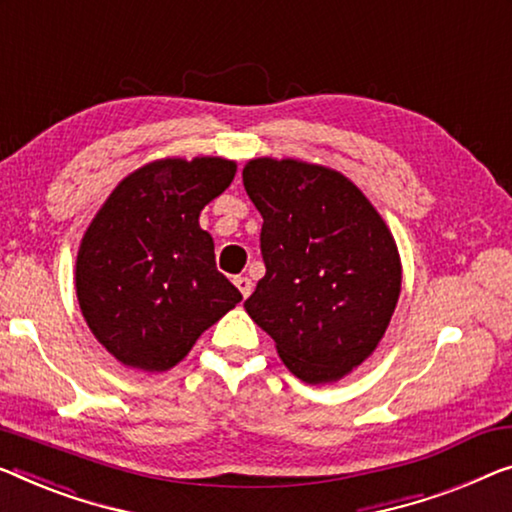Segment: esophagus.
Wrapping results in <instances>:
<instances>
[{
  "label": "esophagus",
  "mask_w": 512,
  "mask_h": 512,
  "mask_svg": "<svg viewBox=\"0 0 512 512\" xmlns=\"http://www.w3.org/2000/svg\"><path fill=\"white\" fill-rule=\"evenodd\" d=\"M234 285H236V289H239V292H241L243 299H248L250 292H253V280L246 278V276H236V278H234Z\"/></svg>",
  "instance_id": "obj_1"
}]
</instances>
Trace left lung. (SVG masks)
<instances>
[{
  "label": "left lung",
  "mask_w": 512,
  "mask_h": 512,
  "mask_svg": "<svg viewBox=\"0 0 512 512\" xmlns=\"http://www.w3.org/2000/svg\"><path fill=\"white\" fill-rule=\"evenodd\" d=\"M243 186L262 213L266 276L243 303L305 384L338 381L375 352L402 285L384 218L345 174L255 158Z\"/></svg>",
  "instance_id": "1"
}]
</instances>
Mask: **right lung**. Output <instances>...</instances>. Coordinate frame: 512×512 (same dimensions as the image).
<instances>
[{"mask_svg": "<svg viewBox=\"0 0 512 512\" xmlns=\"http://www.w3.org/2000/svg\"><path fill=\"white\" fill-rule=\"evenodd\" d=\"M234 172V160L218 156L154 160L112 190L82 236L75 262L82 317L128 368H174L241 301L200 227V211Z\"/></svg>", "mask_w": 512, "mask_h": 512, "instance_id": "1", "label": "right lung"}]
</instances>
